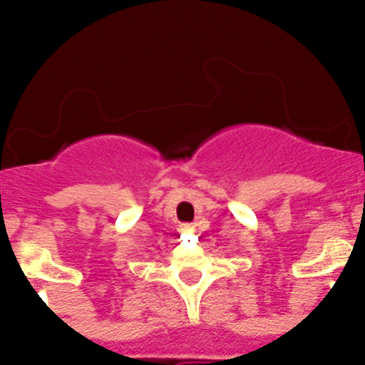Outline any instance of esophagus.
<instances>
[{"label": "esophagus", "mask_w": 365, "mask_h": 365, "mask_svg": "<svg viewBox=\"0 0 365 365\" xmlns=\"http://www.w3.org/2000/svg\"><path fill=\"white\" fill-rule=\"evenodd\" d=\"M183 231H192V226H189V224H187V226H183Z\"/></svg>", "instance_id": "34e87169"}]
</instances>
